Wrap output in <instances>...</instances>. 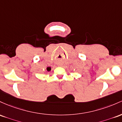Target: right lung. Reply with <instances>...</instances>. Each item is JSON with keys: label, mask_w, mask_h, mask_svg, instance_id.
Returning <instances> with one entry per match:
<instances>
[{"label": "right lung", "mask_w": 122, "mask_h": 122, "mask_svg": "<svg viewBox=\"0 0 122 122\" xmlns=\"http://www.w3.org/2000/svg\"><path fill=\"white\" fill-rule=\"evenodd\" d=\"M46 69H47L48 71H50L51 70V68L50 67H47V68H46Z\"/></svg>", "instance_id": "1"}]
</instances>
